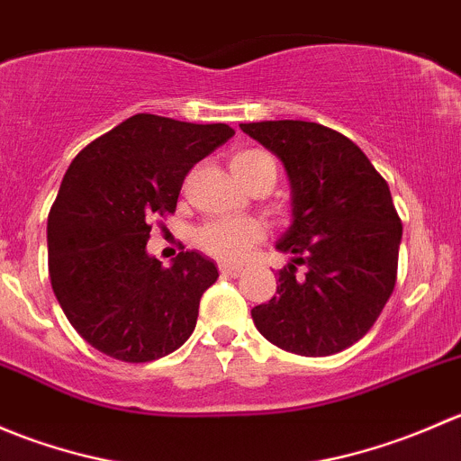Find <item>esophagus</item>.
I'll return each mask as SVG.
<instances>
[{"label": "esophagus", "instance_id": "34e87169", "mask_svg": "<svg viewBox=\"0 0 461 461\" xmlns=\"http://www.w3.org/2000/svg\"><path fill=\"white\" fill-rule=\"evenodd\" d=\"M218 269H221L222 276H240V274H243V267H240V265H231V263H221L218 265Z\"/></svg>", "mask_w": 461, "mask_h": 461}]
</instances>
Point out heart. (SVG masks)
<instances>
[{
  "mask_svg": "<svg viewBox=\"0 0 461 461\" xmlns=\"http://www.w3.org/2000/svg\"><path fill=\"white\" fill-rule=\"evenodd\" d=\"M230 169L240 185H248L249 180L269 176L276 178V165L272 156L260 149H245L230 158ZM263 236V227L254 218H222L212 221L198 230V245L207 254L225 260H239L248 254L252 243Z\"/></svg>",
  "mask_w": 461,
  "mask_h": 461,
  "instance_id": "b5f03b06",
  "label": "heart"
}]
</instances>
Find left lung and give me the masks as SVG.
Returning a JSON list of instances; mask_svg holds the SVG:
<instances>
[{
	"label": "left lung",
	"mask_w": 461,
	"mask_h": 461,
	"mask_svg": "<svg viewBox=\"0 0 461 461\" xmlns=\"http://www.w3.org/2000/svg\"><path fill=\"white\" fill-rule=\"evenodd\" d=\"M240 129L283 162L292 189V222L276 243L290 260L276 296L252 308L254 325L281 350L337 355L373 328L397 281L402 221L388 183L350 138L323 124Z\"/></svg>",
	"instance_id": "obj_1"
}]
</instances>
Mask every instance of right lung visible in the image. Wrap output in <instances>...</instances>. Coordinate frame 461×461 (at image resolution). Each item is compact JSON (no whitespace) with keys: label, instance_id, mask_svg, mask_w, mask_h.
Here are the masks:
<instances>
[{"label":"right lung","instance_id":"add662e5","mask_svg":"<svg viewBox=\"0 0 461 461\" xmlns=\"http://www.w3.org/2000/svg\"><path fill=\"white\" fill-rule=\"evenodd\" d=\"M234 136L227 124L138 113L82 149L49 213V274L73 328L95 350L144 364L178 350L196 328L212 258L147 252L156 216L176 209L185 176Z\"/></svg>","mask_w":461,"mask_h":461}]
</instances>
